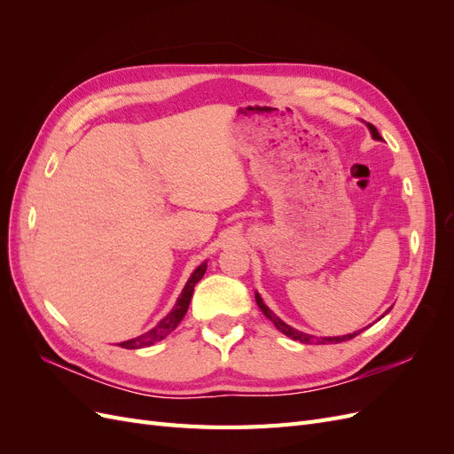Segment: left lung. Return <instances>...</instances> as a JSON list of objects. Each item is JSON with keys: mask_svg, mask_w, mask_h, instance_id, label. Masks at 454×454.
<instances>
[{"mask_svg": "<svg viewBox=\"0 0 454 454\" xmlns=\"http://www.w3.org/2000/svg\"><path fill=\"white\" fill-rule=\"evenodd\" d=\"M367 129L371 130V136H373L375 140H382L379 130H377L373 125H369V122H367ZM255 301H257V307L261 309V312H263V314L267 316V318H269L274 325H277L278 332H282V333L287 335V337H292L294 340L303 342V345H312V342H318V345H329V342H332V345H337V342L350 340L352 337L358 335V333H350V335H342V337H312V335H307V333H303V332H297V329H294L292 325H287V324L282 322L280 318H277V316L272 314V310L263 303V299L259 297V294H255ZM387 312H388V310H387Z\"/></svg>", "mask_w": 454, "mask_h": 454, "instance_id": "left-lung-1", "label": "left lung"}]
</instances>
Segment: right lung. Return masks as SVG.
<instances>
[{"label":"right lung","instance_id":"right-lung-1","mask_svg":"<svg viewBox=\"0 0 454 454\" xmlns=\"http://www.w3.org/2000/svg\"><path fill=\"white\" fill-rule=\"evenodd\" d=\"M204 272H206V263L199 265V267L195 269V272L191 274V278L187 280L182 295L177 297L174 309H172L167 316H164V318H162L153 329H149V332H145V333H142V335H138V337H134V339H129V340H125V342H119V347L130 348V350L145 348V347L155 345L157 340H162L167 335H170V333L174 332V329L177 327V324H180V322L184 320V316H185V312H187V309H189V303H191V297H193L195 284L204 277Z\"/></svg>","mask_w":454,"mask_h":454}]
</instances>
